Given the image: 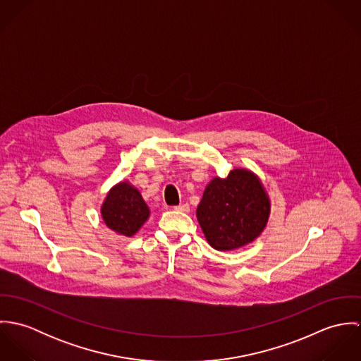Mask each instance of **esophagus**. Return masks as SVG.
Wrapping results in <instances>:
<instances>
[{
	"instance_id": "34e87169",
	"label": "esophagus",
	"mask_w": 361,
	"mask_h": 361,
	"mask_svg": "<svg viewBox=\"0 0 361 361\" xmlns=\"http://www.w3.org/2000/svg\"><path fill=\"white\" fill-rule=\"evenodd\" d=\"M176 211H182V212H189V209H190V207L188 203H182V204H179V206L173 207Z\"/></svg>"
}]
</instances>
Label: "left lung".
<instances>
[{
  "label": "left lung",
  "instance_id": "left-lung-1",
  "mask_svg": "<svg viewBox=\"0 0 361 361\" xmlns=\"http://www.w3.org/2000/svg\"><path fill=\"white\" fill-rule=\"evenodd\" d=\"M269 200L257 176L233 169L226 178H214L197 207V219L208 243L221 252L253 242L264 231Z\"/></svg>",
  "mask_w": 361,
  "mask_h": 361
}]
</instances>
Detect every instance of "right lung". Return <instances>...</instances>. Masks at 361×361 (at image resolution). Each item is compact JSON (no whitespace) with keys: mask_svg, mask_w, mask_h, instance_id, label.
Returning <instances> with one entry per match:
<instances>
[{"mask_svg":"<svg viewBox=\"0 0 361 361\" xmlns=\"http://www.w3.org/2000/svg\"><path fill=\"white\" fill-rule=\"evenodd\" d=\"M149 207L140 192L128 182L114 186L102 207L105 225L123 236H133L149 218Z\"/></svg>","mask_w":361,"mask_h":361,"instance_id":"right-lung-1","label":"right lung"}]
</instances>
